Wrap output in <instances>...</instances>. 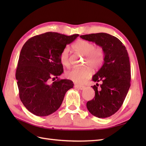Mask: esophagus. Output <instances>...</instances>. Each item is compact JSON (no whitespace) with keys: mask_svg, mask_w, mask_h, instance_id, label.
Listing matches in <instances>:
<instances>
[{"mask_svg":"<svg viewBox=\"0 0 146 146\" xmlns=\"http://www.w3.org/2000/svg\"><path fill=\"white\" fill-rule=\"evenodd\" d=\"M75 86L76 88H78V89H80V90H83V89H84V88H85V86L78 85H75Z\"/></svg>","mask_w":146,"mask_h":146,"instance_id":"obj_1","label":"esophagus"}]
</instances>
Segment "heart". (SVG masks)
<instances>
[{"mask_svg":"<svg viewBox=\"0 0 146 146\" xmlns=\"http://www.w3.org/2000/svg\"><path fill=\"white\" fill-rule=\"evenodd\" d=\"M75 51L86 56L85 64L95 70L98 69L104 61L105 52L100 46H95L94 43L83 39H79L73 44ZM61 63L63 66L69 67L70 65V49L64 48L60 55ZM92 74L91 68L85 66L82 68H74L66 72V78L76 83H83Z\"/></svg>","mask_w":146,"mask_h":146,"instance_id":"heart-1","label":"heart"}]
</instances>
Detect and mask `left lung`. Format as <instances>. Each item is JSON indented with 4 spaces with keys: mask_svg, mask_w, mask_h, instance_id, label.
Returning <instances> with one entry per match:
<instances>
[{
    "mask_svg": "<svg viewBox=\"0 0 146 146\" xmlns=\"http://www.w3.org/2000/svg\"><path fill=\"white\" fill-rule=\"evenodd\" d=\"M80 38L95 42L104 50V64L92 78L101 85L100 88H98V83L92 86L95 95L86 103V107L93 115L108 117L119 110L131 86L127 51L119 39L107 33L90 34L80 36Z\"/></svg>",
    "mask_w": 146,
    "mask_h": 146,
    "instance_id": "obj_1",
    "label": "left lung"
}]
</instances>
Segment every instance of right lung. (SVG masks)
Instances as JSON below:
<instances>
[{
    "label": "right lung",
    "mask_w": 146,
    "mask_h": 146,
    "mask_svg": "<svg viewBox=\"0 0 146 146\" xmlns=\"http://www.w3.org/2000/svg\"><path fill=\"white\" fill-rule=\"evenodd\" d=\"M78 36L48 32L32 37L23 46L15 78L19 98L30 112L39 117L54 113L66 92L73 87L72 81L58 78L63 73L60 55Z\"/></svg>",
    "instance_id": "1"
}]
</instances>
